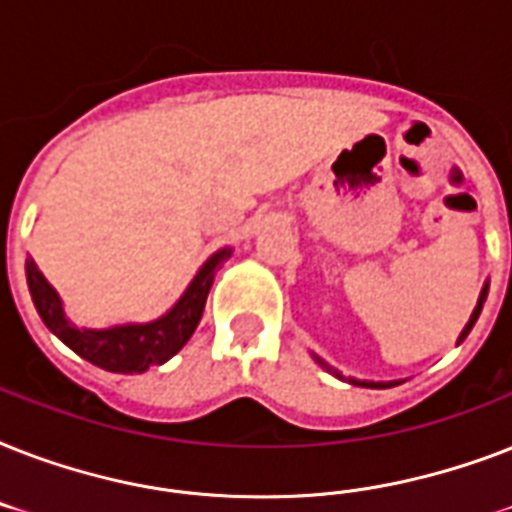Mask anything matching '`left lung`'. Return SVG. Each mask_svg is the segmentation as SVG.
I'll return each instance as SVG.
<instances>
[{"mask_svg": "<svg viewBox=\"0 0 512 512\" xmlns=\"http://www.w3.org/2000/svg\"><path fill=\"white\" fill-rule=\"evenodd\" d=\"M486 295H489V281H486L484 289H481V295H478L476 308H473V313H470L468 324H465V329H462V332H460L457 342H462V340H465V337L470 335V329H473V324H476L478 316H481V308H484V303H486ZM311 356H313V361H316V364H319V366H324V369H327L329 374H335L337 380H345V382H350V385H358V388H377V390H382V388H393V385H401V382H404V380H385V382L380 380V382H374V380H356V377H342V372H337L335 366H329L327 361H324V358L316 356V353H311Z\"/></svg>", "mask_w": 512, "mask_h": 512, "instance_id": "obj_1", "label": "left lung"}]
</instances>
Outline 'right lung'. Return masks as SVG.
<instances>
[{
    "mask_svg": "<svg viewBox=\"0 0 512 512\" xmlns=\"http://www.w3.org/2000/svg\"><path fill=\"white\" fill-rule=\"evenodd\" d=\"M233 255L231 247H223L201 263L191 284L175 300L170 311L162 313L154 321H127V324H114V327L90 329L76 327L68 319L63 300L55 292L50 281L44 279V273L36 268L31 257H26V281L31 300L36 305V313L42 316L44 327L60 342H66L76 356L87 358L90 364L116 374H135L148 372L151 366H162L170 361L185 342L191 340L204 313L209 289L215 281L217 268Z\"/></svg>",
    "mask_w": 512,
    "mask_h": 512,
    "instance_id": "obj_1",
    "label": "right lung"
}]
</instances>
